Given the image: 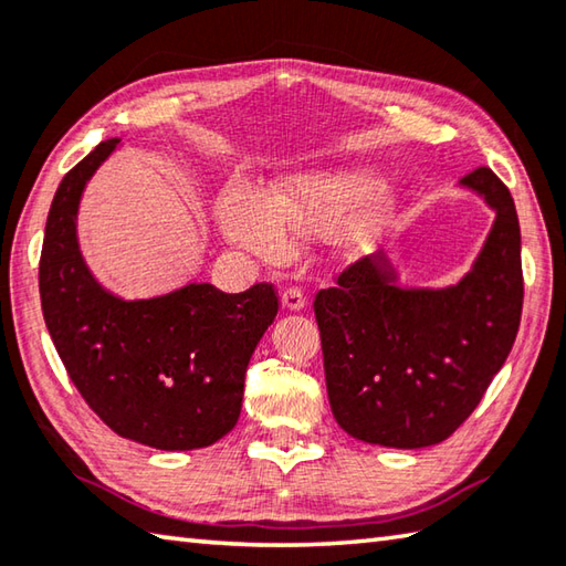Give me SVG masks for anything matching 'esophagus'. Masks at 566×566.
Instances as JSON below:
<instances>
[{
  "label": "esophagus",
  "mask_w": 566,
  "mask_h": 566,
  "mask_svg": "<svg viewBox=\"0 0 566 566\" xmlns=\"http://www.w3.org/2000/svg\"><path fill=\"white\" fill-rule=\"evenodd\" d=\"M282 306L290 308V312H302L306 306V296L302 292V286H286L282 292Z\"/></svg>",
  "instance_id": "34e87169"
}]
</instances>
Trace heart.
I'll use <instances>...</instances> for the list:
<instances>
[{
  "instance_id": "1",
  "label": "heart",
  "mask_w": 566,
  "mask_h": 566,
  "mask_svg": "<svg viewBox=\"0 0 566 566\" xmlns=\"http://www.w3.org/2000/svg\"><path fill=\"white\" fill-rule=\"evenodd\" d=\"M368 190L370 176L360 171L304 176L270 196L235 184L220 201V218L240 245L262 258H276L286 248V232L336 226L358 205L361 208L346 223V238L368 235L390 203L382 188H373L370 195Z\"/></svg>"
}]
</instances>
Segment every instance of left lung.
<instances>
[{"label": "left lung", "mask_w": 566, "mask_h": 566, "mask_svg": "<svg viewBox=\"0 0 566 566\" xmlns=\"http://www.w3.org/2000/svg\"><path fill=\"white\" fill-rule=\"evenodd\" d=\"M461 186L483 196L495 223L459 284L402 290L385 252H375L314 298L331 412L368 444L422 449L449 439L515 343L523 262L513 196L489 166Z\"/></svg>", "instance_id": "left-lung-1"}]
</instances>
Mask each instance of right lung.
<instances>
[{
    "instance_id": "add662e5",
    "label": "right lung",
    "mask_w": 566,
    "mask_h": 566,
    "mask_svg": "<svg viewBox=\"0 0 566 566\" xmlns=\"http://www.w3.org/2000/svg\"><path fill=\"white\" fill-rule=\"evenodd\" d=\"M117 142H99L53 196L39 262L43 318L77 392L115 434L161 451L203 449L235 427L248 363L280 298L268 282L240 294L186 284L137 302L99 286L75 218Z\"/></svg>"
}]
</instances>
